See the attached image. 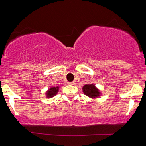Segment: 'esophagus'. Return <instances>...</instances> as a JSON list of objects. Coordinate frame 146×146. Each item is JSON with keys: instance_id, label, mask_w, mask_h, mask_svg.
<instances>
[{"instance_id": "obj_1", "label": "esophagus", "mask_w": 146, "mask_h": 146, "mask_svg": "<svg viewBox=\"0 0 146 146\" xmlns=\"http://www.w3.org/2000/svg\"><path fill=\"white\" fill-rule=\"evenodd\" d=\"M68 84L74 85V84H75V82H68Z\"/></svg>"}]
</instances>
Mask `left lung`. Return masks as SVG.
Listing matches in <instances>:
<instances>
[{
	"instance_id": "1",
	"label": "left lung",
	"mask_w": 146,
	"mask_h": 146,
	"mask_svg": "<svg viewBox=\"0 0 146 146\" xmlns=\"http://www.w3.org/2000/svg\"><path fill=\"white\" fill-rule=\"evenodd\" d=\"M83 92L85 95L89 98H98L100 95V92L98 88L95 87L94 84H86L82 88Z\"/></svg>"
}]
</instances>
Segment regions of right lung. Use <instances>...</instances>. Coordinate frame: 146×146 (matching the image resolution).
<instances>
[{"instance_id": "1", "label": "right lung", "mask_w": 146, "mask_h": 146, "mask_svg": "<svg viewBox=\"0 0 146 146\" xmlns=\"http://www.w3.org/2000/svg\"><path fill=\"white\" fill-rule=\"evenodd\" d=\"M58 90H59V87H51L48 90V91L46 92V97L48 98H53V96H55L57 93H58Z\"/></svg>"}]
</instances>
